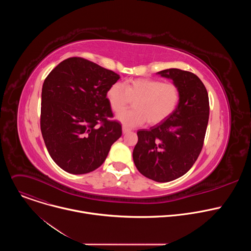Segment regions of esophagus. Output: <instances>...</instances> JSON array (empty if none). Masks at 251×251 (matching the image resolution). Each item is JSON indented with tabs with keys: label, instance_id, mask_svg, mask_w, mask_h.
I'll use <instances>...</instances> for the list:
<instances>
[{
	"label": "esophagus",
	"instance_id": "esophagus-1",
	"mask_svg": "<svg viewBox=\"0 0 251 251\" xmlns=\"http://www.w3.org/2000/svg\"><path fill=\"white\" fill-rule=\"evenodd\" d=\"M122 132H123V134H127V133L131 132V129H129V128L126 127V126H123V127H122Z\"/></svg>",
	"mask_w": 251,
	"mask_h": 251
}]
</instances>
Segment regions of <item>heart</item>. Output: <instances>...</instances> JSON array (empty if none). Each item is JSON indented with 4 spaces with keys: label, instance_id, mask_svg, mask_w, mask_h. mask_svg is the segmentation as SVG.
Returning <instances> with one entry per match:
<instances>
[{
    "label": "heart",
    "instance_id": "heart-1",
    "mask_svg": "<svg viewBox=\"0 0 251 251\" xmlns=\"http://www.w3.org/2000/svg\"><path fill=\"white\" fill-rule=\"evenodd\" d=\"M112 110L121 112L134 101V108L119 113L117 119L127 127H136L146 121L156 125L169 118L180 101V90L174 83H163L153 78H137L123 84H112L106 93Z\"/></svg>",
    "mask_w": 251,
    "mask_h": 251
}]
</instances>
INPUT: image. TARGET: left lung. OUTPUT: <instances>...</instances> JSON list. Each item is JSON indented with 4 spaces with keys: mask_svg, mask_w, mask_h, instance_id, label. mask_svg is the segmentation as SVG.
<instances>
[{
    "mask_svg": "<svg viewBox=\"0 0 251 251\" xmlns=\"http://www.w3.org/2000/svg\"><path fill=\"white\" fill-rule=\"evenodd\" d=\"M158 75L173 80L180 90V101L165 121L137 132L133 160L143 176L165 183L185 175L197 161L208 123L209 103L203 83L190 71L170 68Z\"/></svg>",
    "mask_w": 251,
    "mask_h": 251,
    "instance_id": "obj_1",
    "label": "left lung"
}]
</instances>
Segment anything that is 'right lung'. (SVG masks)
Masks as SVG:
<instances>
[{"label":"right lung","mask_w":251,"mask_h":251,"mask_svg":"<svg viewBox=\"0 0 251 251\" xmlns=\"http://www.w3.org/2000/svg\"><path fill=\"white\" fill-rule=\"evenodd\" d=\"M120 76L82 57L56 65L42 90L41 130L54 163L69 174L99 168L122 135L106 93Z\"/></svg>","instance_id":"1"}]
</instances>
